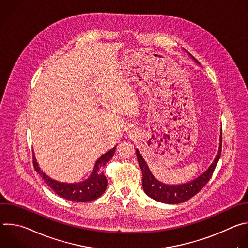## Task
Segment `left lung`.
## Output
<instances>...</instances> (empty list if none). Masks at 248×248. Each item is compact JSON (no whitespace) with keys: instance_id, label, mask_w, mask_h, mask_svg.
I'll list each match as a JSON object with an SVG mask.
<instances>
[{"instance_id":"obj_1","label":"left lung","mask_w":248,"mask_h":248,"mask_svg":"<svg viewBox=\"0 0 248 248\" xmlns=\"http://www.w3.org/2000/svg\"><path fill=\"white\" fill-rule=\"evenodd\" d=\"M222 153V134H221V144L218 151V154L212 163V165L208 168V170L203 172L200 176L194 181L180 185V186H167L160 182H158L153 174L151 173L146 162L140 155L139 151L136 149V157L138 160V164L142 170V186L144 192L154 200L168 203V204H178L187 201L195 194H197L209 182L214 170L218 164V161L221 157Z\"/></svg>"}]
</instances>
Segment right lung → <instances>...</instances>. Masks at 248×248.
<instances>
[{
  "instance_id": "1",
  "label": "right lung",
  "mask_w": 248,
  "mask_h": 248,
  "mask_svg": "<svg viewBox=\"0 0 248 248\" xmlns=\"http://www.w3.org/2000/svg\"><path fill=\"white\" fill-rule=\"evenodd\" d=\"M116 152V147L111 149L109 152L101 156L93 169L90 178L82 183L75 184H63L59 183L55 180L50 179L39 168L36 159L33 155V166L44 180V182L61 197L78 202L92 201L100 197L107 187V178H106L102 169L107 164Z\"/></svg>"
}]
</instances>
